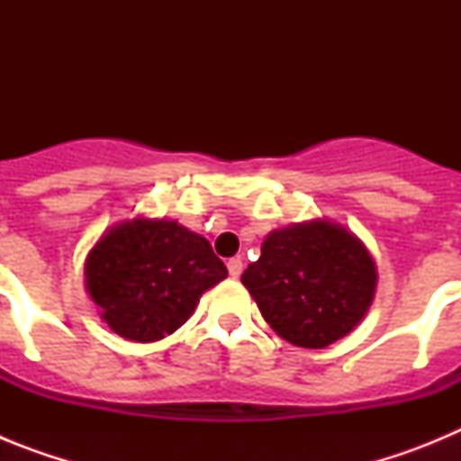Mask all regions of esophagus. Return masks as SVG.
Wrapping results in <instances>:
<instances>
[{
  "label": "esophagus",
  "instance_id": "obj_1",
  "mask_svg": "<svg viewBox=\"0 0 461 461\" xmlns=\"http://www.w3.org/2000/svg\"><path fill=\"white\" fill-rule=\"evenodd\" d=\"M228 275L238 279V276L242 275V260H240V258H230V260H228Z\"/></svg>",
  "mask_w": 461,
  "mask_h": 461
}]
</instances>
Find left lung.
<instances>
[{
	"label": "left lung",
	"instance_id": "obj_1",
	"mask_svg": "<svg viewBox=\"0 0 461 461\" xmlns=\"http://www.w3.org/2000/svg\"><path fill=\"white\" fill-rule=\"evenodd\" d=\"M242 284L281 339L325 348L365 319L376 266L344 226L313 219L272 230Z\"/></svg>",
	"mask_w": 461,
	"mask_h": 461
}]
</instances>
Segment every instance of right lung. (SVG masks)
<instances>
[{"label":"right lung","instance_id":"add662e5","mask_svg":"<svg viewBox=\"0 0 461 461\" xmlns=\"http://www.w3.org/2000/svg\"><path fill=\"white\" fill-rule=\"evenodd\" d=\"M226 276L205 238L166 219L117 223L85 260V284L101 319L140 344L173 335L203 293Z\"/></svg>","mask_w":461,"mask_h":461}]
</instances>
